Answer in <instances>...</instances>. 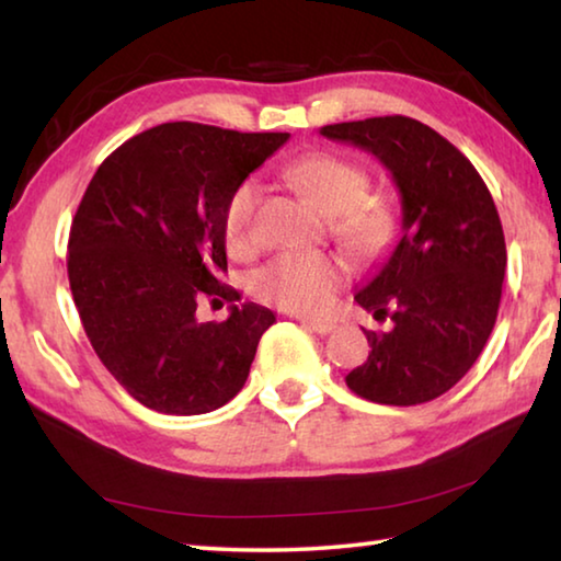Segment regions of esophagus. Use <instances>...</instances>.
<instances>
[{
    "label": "esophagus",
    "mask_w": 561,
    "mask_h": 561,
    "mask_svg": "<svg viewBox=\"0 0 561 561\" xmlns=\"http://www.w3.org/2000/svg\"><path fill=\"white\" fill-rule=\"evenodd\" d=\"M299 321H301L304 329L314 331V334H321V336H327V334H331V331H334V324H331V321H319V319H299Z\"/></svg>",
    "instance_id": "1"
}]
</instances>
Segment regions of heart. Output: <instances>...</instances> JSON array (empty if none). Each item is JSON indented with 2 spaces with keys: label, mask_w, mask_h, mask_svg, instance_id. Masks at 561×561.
Listing matches in <instances>:
<instances>
[{
  "label": "heart",
  "mask_w": 561,
  "mask_h": 561,
  "mask_svg": "<svg viewBox=\"0 0 561 561\" xmlns=\"http://www.w3.org/2000/svg\"><path fill=\"white\" fill-rule=\"evenodd\" d=\"M291 185L331 217V232L356 257H378L396 234V215L378 197H368V173L346 158L311 153L284 170ZM260 187L252 180L237 185L222 213V237L232 254H247L254 247V210ZM348 277L344 260L324 252H284L252 274V291L272 307L291 314L321 317L334 304L341 284Z\"/></svg>",
  "instance_id": "1"
}]
</instances>
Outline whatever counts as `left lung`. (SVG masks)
I'll list each match as a JSON object with an SVG mask.
<instances>
[{
	"instance_id": "left-lung-1",
	"label": "left lung",
	"mask_w": 561,
	"mask_h": 561,
	"mask_svg": "<svg viewBox=\"0 0 561 561\" xmlns=\"http://www.w3.org/2000/svg\"><path fill=\"white\" fill-rule=\"evenodd\" d=\"M319 133L376 156L401 195V240L354 297L393 329L366 331L371 354L346 386L383 405L433 401L470 371L495 327L507 267L497 207L470 160L421 121L381 116Z\"/></svg>"
}]
</instances>
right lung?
Here are the masks:
<instances>
[{"instance_id": "right-lung-1", "label": "right lung", "mask_w": 561, "mask_h": 561, "mask_svg": "<svg viewBox=\"0 0 561 561\" xmlns=\"http://www.w3.org/2000/svg\"><path fill=\"white\" fill-rule=\"evenodd\" d=\"M289 140L203 123H160L103 160L69 234V284L101 364L146 408L201 415L240 393L270 309L222 284L232 190ZM231 301L201 325L196 301Z\"/></svg>"}]
</instances>
